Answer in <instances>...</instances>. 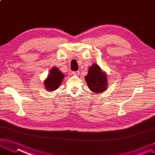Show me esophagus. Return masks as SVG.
Returning <instances> with one entry per match:
<instances>
[{
  "mask_svg": "<svg viewBox=\"0 0 155 155\" xmlns=\"http://www.w3.org/2000/svg\"><path fill=\"white\" fill-rule=\"evenodd\" d=\"M72 73H73V74H75V75H78L79 73H80V72H79L78 71H73Z\"/></svg>",
  "mask_w": 155,
  "mask_h": 155,
  "instance_id": "1",
  "label": "esophagus"
}]
</instances>
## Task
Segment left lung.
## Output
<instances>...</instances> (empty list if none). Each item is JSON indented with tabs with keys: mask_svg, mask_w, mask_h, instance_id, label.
Listing matches in <instances>:
<instances>
[{
	"mask_svg": "<svg viewBox=\"0 0 155 155\" xmlns=\"http://www.w3.org/2000/svg\"><path fill=\"white\" fill-rule=\"evenodd\" d=\"M85 80L89 89L94 93L103 92L107 88V77L97 64L89 68Z\"/></svg>",
	"mask_w": 155,
	"mask_h": 155,
	"instance_id": "left-lung-1",
	"label": "left lung"
}]
</instances>
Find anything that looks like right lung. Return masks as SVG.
I'll return each instance as SVG.
<instances>
[{
  "label": "right lung",
  "mask_w": 155,
  "mask_h": 155,
  "mask_svg": "<svg viewBox=\"0 0 155 155\" xmlns=\"http://www.w3.org/2000/svg\"><path fill=\"white\" fill-rule=\"evenodd\" d=\"M49 73L48 78L44 82V84L47 91H52L58 88L62 82L64 74L59 71V69L56 68L52 69Z\"/></svg>",
  "instance_id": "right-lung-1"
}]
</instances>
